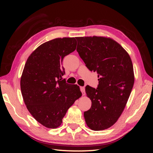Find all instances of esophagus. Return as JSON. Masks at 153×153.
Instances as JSON below:
<instances>
[{"label":"esophagus","mask_w":153,"mask_h":153,"mask_svg":"<svg viewBox=\"0 0 153 153\" xmlns=\"http://www.w3.org/2000/svg\"><path fill=\"white\" fill-rule=\"evenodd\" d=\"M80 90H81V91H82V95H85V87H80Z\"/></svg>","instance_id":"esophagus-1"}]
</instances>
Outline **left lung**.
<instances>
[{
  "label": "left lung",
  "mask_w": 153,
  "mask_h": 153,
  "mask_svg": "<svg viewBox=\"0 0 153 153\" xmlns=\"http://www.w3.org/2000/svg\"><path fill=\"white\" fill-rule=\"evenodd\" d=\"M79 56L90 71L98 74L97 89L87 85L91 107L84 112L87 126L94 131L112 126L121 116L134 84L129 54L118 43L106 37H77Z\"/></svg>",
  "instance_id": "8db88e82"
}]
</instances>
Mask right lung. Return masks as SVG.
<instances>
[{
    "label": "right lung",
    "instance_id": "1",
    "mask_svg": "<svg viewBox=\"0 0 153 153\" xmlns=\"http://www.w3.org/2000/svg\"><path fill=\"white\" fill-rule=\"evenodd\" d=\"M74 37L56 38L39 46L25 62L20 79L23 99L32 116L43 126L59 127L68 108L82 93L62 79L65 56L76 48Z\"/></svg>",
    "mask_w": 153,
    "mask_h": 153
}]
</instances>
